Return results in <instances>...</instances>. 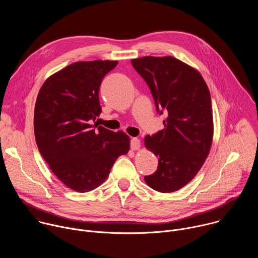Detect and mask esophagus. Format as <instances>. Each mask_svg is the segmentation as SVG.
<instances>
[{
    "instance_id": "1",
    "label": "esophagus",
    "mask_w": 258,
    "mask_h": 258,
    "mask_svg": "<svg viewBox=\"0 0 258 258\" xmlns=\"http://www.w3.org/2000/svg\"><path fill=\"white\" fill-rule=\"evenodd\" d=\"M140 147H141L140 140L138 138H133L131 140V148H132V150H138Z\"/></svg>"
}]
</instances>
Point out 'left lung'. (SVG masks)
Masks as SVG:
<instances>
[{"mask_svg":"<svg viewBox=\"0 0 258 258\" xmlns=\"http://www.w3.org/2000/svg\"><path fill=\"white\" fill-rule=\"evenodd\" d=\"M132 65L150 88L157 112L167 114L164 128L145 138L146 148L158 157V167L144 179L155 191H177L194 178L210 151L208 87L196 69L171 56L133 59Z\"/></svg>","mask_w":258,"mask_h":258,"instance_id":"obj_1","label":"left lung"}]
</instances>
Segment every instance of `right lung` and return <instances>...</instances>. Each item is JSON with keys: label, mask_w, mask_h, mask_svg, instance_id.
I'll use <instances>...</instances> for the list:
<instances>
[{"label": "right lung", "mask_w": 258, "mask_h": 258, "mask_svg": "<svg viewBox=\"0 0 258 258\" xmlns=\"http://www.w3.org/2000/svg\"><path fill=\"white\" fill-rule=\"evenodd\" d=\"M117 61L72 63L42 86L34 107V137L40 153L69 189L90 192L105 181L115 160L130 150V138L91 122L102 108V80Z\"/></svg>", "instance_id": "right-lung-1"}]
</instances>
